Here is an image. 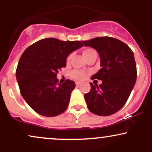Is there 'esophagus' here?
I'll return each instance as SVG.
<instances>
[{"mask_svg": "<svg viewBox=\"0 0 152 152\" xmlns=\"http://www.w3.org/2000/svg\"><path fill=\"white\" fill-rule=\"evenodd\" d=\"M81 82H79V81H76V86H79L80 84H81Z\"/></svg>", "mask_w": 152, "mask_h": 152, "instance_id": "obj_1", "label": "esophagus"}]
</instances>
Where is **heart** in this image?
I'll return each instance as SVG.
<instances>
[{
    "instance_id": "obj_1",
    "label": "heart",
    "mask_w": 152,
    "mask_h": 152,
    "mask_svg": "<svg viewBox=\"0 0 152 152\" xmlns=\"http://www.w3.org/2000/svg\"><path fill=\"white\" fill-rule=\"evenodd\" d=\"M82 53H83V56L85 57V58L88 59L91 57H97V52L94 48H90V47H88V48H84L83 50H82ZM73 56H74V53H71L69 54V56L66 58V62L69 63L72 58ZM71 76H72L73 78L76 80H78V81H82V80L85 79L86 77V74L83 71H80V70H74L71 72Z\"/></svg>"
}]
</instances>
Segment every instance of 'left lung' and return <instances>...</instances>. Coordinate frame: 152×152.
I'll use <instances>...</instances> for the list:
<instances>
[{
    "label": "left lung",
    "instance_id": "1",
    "mask_svg": "<svg viewBox=\"0 0 152 152\" xmlns=\"http://www.w3.org/2000/svg\"><path fill=\"white\" fill-rule=\"evenodd\" d=\"M81 42L98 51L102 67L91 78L102 80V83L98 86L90 83V91L84 94L87 107L99 116L114 114L125 105L136 83L137 72L133 51L126 43L109 36Z\"/></svg>",
    "mask_w": 152,
    "mask_h": 152
}]
</instances>
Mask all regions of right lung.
<instances>
[{
	"label": "right lung",
	"mask_w": 152,
	"mask_h": 152,
	"mask_svg": "<svg viewBox=\"0 0 152 152\" xmlns=\"http://www.w3.org/2000/svg\"><path fill=\"white\" fill-rule=\"evenodd\" d=\"M82 46L79 41L48 38L23 53L16 69L17 81L22 96L38 114L52 117L67 109L76 84L70 79L58 83L57 74L66 67L68 56Z\"/></svg>",
	"instance_id": "add662e5"
}]
</instances>
